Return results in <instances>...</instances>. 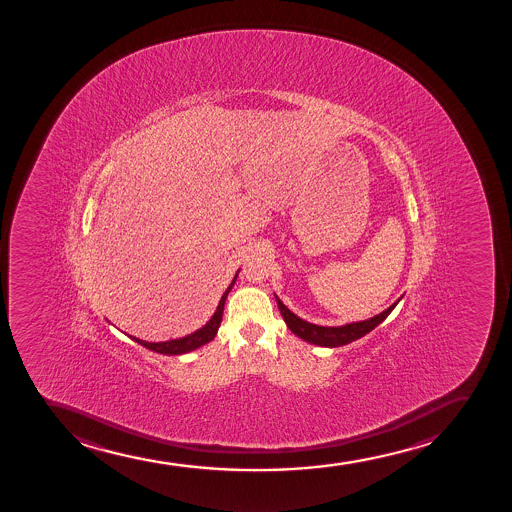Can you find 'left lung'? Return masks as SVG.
<instances>
[{"label":"left lung","mask_w":512,"mask_h":512,"mask_svg":"<svg viewBox=\"0 0 512 512\" xmlns=\"http://www.w3.org/2000/svg\"><path fill=\"white\" fill-rule=\"evenodd\" d=\"M276 302H278V308H280L281 315L285 318L288 329L293 334L298 335L300 339L307 340L310 344L320 345V347H340V345L350 344L354 340L361 339L364 335L369 334L372 329H376L377 325L388 317L389 313L393 312V308L398 305L399 300L376 317L362 320V322L347 323L342 327H322V325L305 322L302 318L296 317L291 310H288L278 296H276Z\"/></svg>","instance_id":"obj_1"}]
</instances>
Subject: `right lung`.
<instances>
[{
    "instance_id": "add662e5",
    "label": "right lung",
    "mask_w": 512,
    "mask_h": 512,
    "mask_svg": "<svg viewBox=\"0 0 512 512\" xmlns=\"http://www.w3.org/2000/svg\"><path fill=\"white\" fill-rule=\"evenodd\" d=\"M239 273V271H237ZM236 276L231 281V285L227 288L226 293L222 295L221 302L217 305V310L210 318L209 322L205 323L204 327L199 330H195L194 334L182 337V339L167 340V342H146V340L136 339L133 335H128L131 340H135L138 344L143 345L146 349L158 352V354H165V356H180V354H187L192 350L199 349L202 345L207 344L210 340L214 339L219 330V325L222 322V312H224V303H226L227 295L231 291L232 286L236 283Z\"/></svg>"
}]
</instances>
